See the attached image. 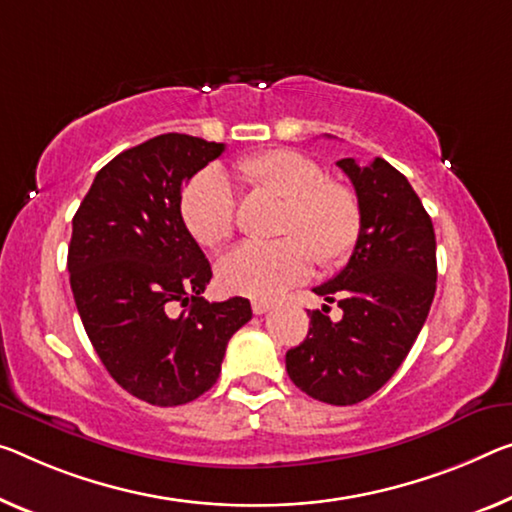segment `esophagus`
Listing matches in <instances>:
<instances>
[{
	"instance_id": "esophagus-1",
	"label": "esophagus",
	"mask_w": 512,
	"mask_h": 512,
	"mask_svg": "<svg viewBox=\"0 0 512 512\" xmlns=\"http://www.w3.org/2000/svg\"><path fill=\"white\" fill-rule=\"evenodd\" d=\"M272 302H265V300H256V302H251V311L256 313V316H263V313H267L272 309Z\"/></svg>"
}]
</instances>
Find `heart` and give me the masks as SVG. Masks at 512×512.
<instances>
[{
  "mask_svg": "<svg viewBox=\"0 0 512 512\" xmlns=\"http://www.w3.org/2000/svg\"><path fill=\"white\" fill-rule=\"evenodd\" d=\"M235 174L251 190L286 201L279 222L283 240L261 245L242 242L217 265L226 293L251 300H272L311 274L348 261L361 233V206L348 185L327 180L313 157L272 148L235 164ZM180 215L192 238L203 247H219L233 235L235 199L229 180L217 169L196 174L180 196ZM314 258L311 259L310 256Z\"/></svg>",
  "mask_w": 512,
  "mask_h": 512,
  "instance_id": "b5f03b06",
  "label": "heart"
}]
</instances>
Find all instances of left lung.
<instances>
[{"mask_svg":"<svg viewBox=\"0 0 512 512\" xmlns=\"http://www.w3.org/2000/svg\"><path fill=\"white\" fill-rule=\"evenodd\" d=\"M355 185L361 233L348 265L313 293L341 306L329 320L325 304L309 311L311 327L286 352L295 387L329 405H355L398 371L428 318L437 288V242L430 215L407 178L375 157L336 162Z\"/></svg>","mask_w":512,"mask_h":512,"instance_id":"left-lung-1","label":"left lung"}]
</instances>
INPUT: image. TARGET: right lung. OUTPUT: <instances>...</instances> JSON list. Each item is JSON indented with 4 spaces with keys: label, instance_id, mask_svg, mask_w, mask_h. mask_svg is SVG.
Returning <instances> with one entry per match:
<instances>
[{
    "label": "right lung",
    "instance_id": "1",
    "mask_svg": "<svg viewBox=\"0 0 512 512\" xmlns=\"http://www.w3.org/2000/svg\"><path fill=\"white\" fill-rule=\"evenodd\" d=\"M224 144L160 135L107 162L73 217L70 288L107 373L139 400L174 407L217 382L245 297L206 302L212 270L180 215V192ZM174 303L188 311L174 317Z\"/></svg>",
    "mask_w": 512,
    "mask_h": 512
}]
</instances>
